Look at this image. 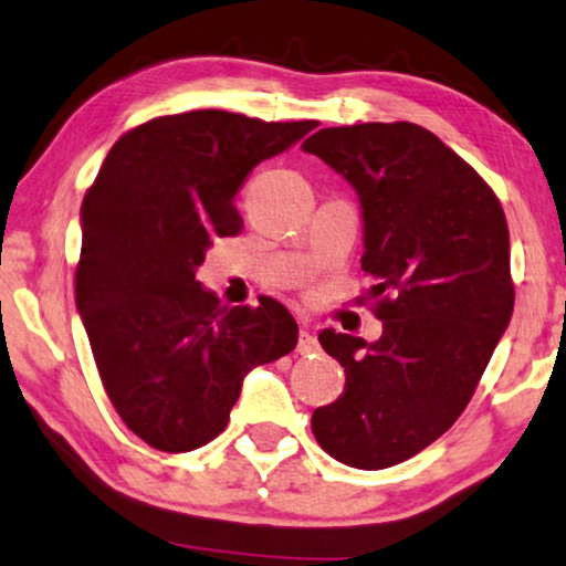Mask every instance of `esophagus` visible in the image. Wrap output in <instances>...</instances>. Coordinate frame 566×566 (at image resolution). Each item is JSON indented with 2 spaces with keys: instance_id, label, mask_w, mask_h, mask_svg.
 I'll list each match as a JSON object with an SVG mask.
<instances>
[{
  "instance_id": "obj_1",
  "label": "esophagus",
  "mask_w": 566,
  "mask_h": 566,
  "mask_svg": "<svg viewBox=\"0 0 566 566\" xmlns=\"http://www.w3.org/2000/svg\"><path fill=\"white\" fill-rule=\"evenodd\" d=\"M295 349H298L301 356H311V354L318 352L316 336H313L306 326H303L301 332H298V346H295Z\"/></svg>"
}]
</instances>
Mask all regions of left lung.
I'll list each match as a JSON object with an SVG mask.
<instances>
[{"label": "left lung", "mask_w": 566, "mask_h": 566, "mask_svg": "<svg viewBox=\"0 0 566 566\" xmlns=\"http://www.w3.org/2000/svg\"><path fill=\"white\" fill-rule=\"evenodd\" d=\"M356 189L361 268L381 336L318 334L346 374L344 395L311 417L338 463L381 471L450 430L514 313L509 224L471 164L428 128L356 124L303 142Z\"/></svg>", "instance_id": "8db88e82"}]
</instances>
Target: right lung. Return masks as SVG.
I'll return each instance as SVG.
<instances>
[{"instance_id": "right-lung-1", "label": "right lung", "mask_w": 566, "mask_h": 566, "mask_svg": "<svg viewBox=\"0 0 566 566\" xmlns=\"http://www.w3.org/2000/svg\"><path fill=\"white\" fill-rule=\"evenodd\" d=\"M311 128L217 108L159 116L113 144L85 192L77 313L111 405L146 446H207L245 374L295 349L289 308L268 295L228 308L195 273L212 240L242 230L232 199L248 174Z\"/></svg>"}]
</instances>
